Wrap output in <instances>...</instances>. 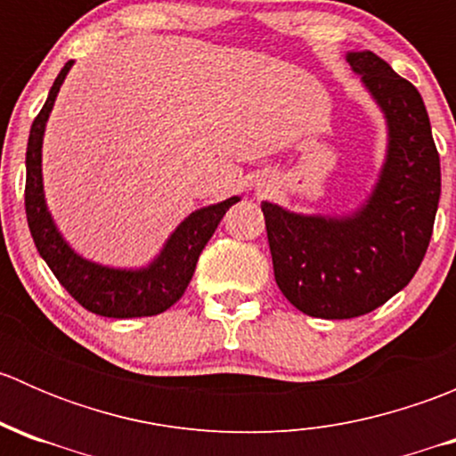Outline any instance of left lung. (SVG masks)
<instances>
[{
	"label": "left lung",
	"instance_id": "left-lung-1",
	"mask_svg": "<svg viewBox=\"0 0 456 456\" xmlns=\"http://www.w3.org/2000/svg\"><path fill=\"white\" fill-rule=\"evenodd\" d=\"M388 123L375 190L353 216H300L262 202L275 282L302 314L351 320L402 291L424 260L441 196L439 151L419 90L370 50L348 53Z\"/></svg>",
	"mask_w": 456,
	"mask_h": 456
}]
</instances>
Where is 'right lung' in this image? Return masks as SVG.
<instances>
[{
    "mask_svg": "<svg viewBox=\"0 0 456 456\" xmlns=\"http://www.w3.org/2000/svg\"><path fill=\"white\" fill-rule=\"evenodd\" d=\"M70 66L72 61H68L61 68L50 87L44 108L30 127L28 150H26V218H28L32 240L54 278L84 309L118 320L159 315L181 300L194 275L200 251L214 236L229 207L240 199L233 196L187 216L165 242L160 256L154 257V262L145 269H110L77 256L54 227L53 216L45 207L44 181H41V141H44L45 121Z\"/></svg>",
    "mask_w": 456,
    "mask_h": 456,
    "instance_id": "1",
    "label": "right lung"
}]
</instances>
